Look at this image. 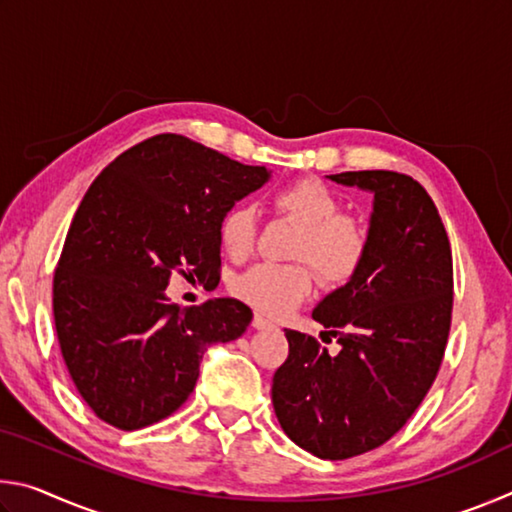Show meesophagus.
I'll return each mask as SVG.
<instances>
[{"instance_id":"34e87169","label":"esophagus","mask_w":512,"mask_h":512,"mask_svg":"<svg viewBox=\"0 0 512 512\" xmlns=\"http://www.w3.org/2000/svg\"><path fill=\"white\" fill-rule=\"evenodd\" d=\"M253 327H255V329H273L275 325H273L271 320H268V318L255 314V318H253Z\"/></svg>"}]
</instances>
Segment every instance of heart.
Here are the masks:
<instances>
[{"label":"heart","mask_w":512,"mask_h":512,"mask_svg":"<svg viewBox=\"0 0 512 512\" xmlns=\"http://www.w3.org/2000/svg\"><path fill=\"white\" fill-rule=\"evenodd\" d=\"M271 205L300 225L291 264H257L235 280V293L266 316H284L296 309L314 287L312 265L320 282L341 287L359 273L370 248L366 223L343 210L341 196L316 178L296 180L271 194ZM221 244L232 259H244L255 248L257 214L250 205L237 203L223 214ZM312 265L309 267L306 262Z\"/></svg>","instance_id":"1"}]
</instances>
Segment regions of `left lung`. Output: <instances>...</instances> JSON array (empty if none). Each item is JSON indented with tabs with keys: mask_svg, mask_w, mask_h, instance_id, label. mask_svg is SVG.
I'll return each mask as SVG.
<instances>
[{
	"mask_svg": "<svg viewBox=\"0 0 512 512\" xmlns=\"http://www.w3.org/2000/svg\"><path fill=\"white\" fill-rule=\"evenodd\" d=\"M334 183L375 194L359 273L314 309L341 343L287 329L289 357L273 375V409L298 447L343 461L384 445L418 409L445 357L454 266L443 219L418 180L345 171ZM323 334V336H325Z\"/></svg>",
	"mask_w": 512,
	"mask_h": 512,
	"instance_id": "1",
	"label": "left lung"
}]
</instances>
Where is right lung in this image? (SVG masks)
Segmentation results:
<instances>
[{
	"label": "right lung",
	"instance_id": "1",
	"mask_svg": "<svg viewBox=\"0 0 512 512\" xmlns=\"http://www.w3.org/2000/svg\"><path fill=\"white\" fill-rule=\"evenodd\" d=\"M268 180L176 133L117 155L85 192L54 273V323L76 391L99 420L135 431L192 395L203 352L239 339L253 311L235 298L171 305L173 275H221L223 214Z\"/></svg>",
	"mask_w": 512,
	"mask_h": 512
}]
</instances>
